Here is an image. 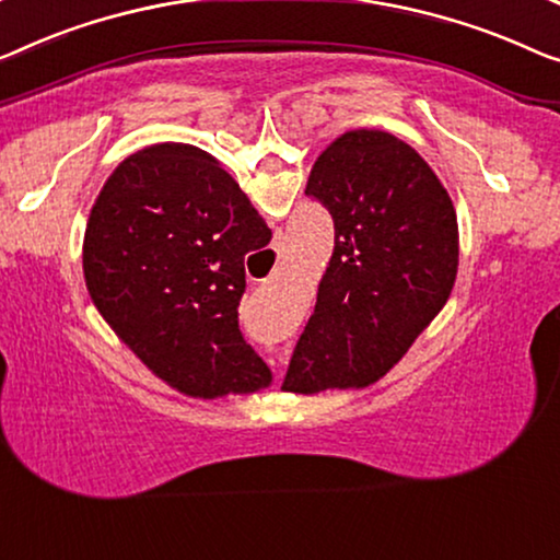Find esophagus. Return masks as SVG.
<instances>
[{"mask_svg": "<svg viewBox=\"0 0 560 560\" xmlns=\"http://www.w3.org/2000/svg\"><path fill=\"white\" fill-rule=\"evenodd\" d=\"M279 362H281V364H287V362H289V352H283V354H279Z\"/></svg>", "mask_w": 560, "mask_h": 560, "instance_id": "1", "label": "esophagus"}]
</instances>
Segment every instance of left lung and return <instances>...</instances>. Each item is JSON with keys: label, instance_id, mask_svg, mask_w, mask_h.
Returning <instances> with one entry per match:
<instances>
[{"label": "left lung", "instance_id": "8db88e82", "mask_svg": "<svg viewBox=\"0 0 560 560\" xmlns=\"http://www.w3.org/2000/svg\"><path fill=\"white\" fill-rule=\"evenodd\" d=\"M306 196L329 208L334 252L283 389H364L402 360L453 294L455 206L412 145L366 128L322 150Z\"/></svg>", "mask_w": 560, "mask_h": 560}]
</instances>
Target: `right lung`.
Masks as SVG:
<instances>
[{
	"label": "right lung",
	"instance_id": "add662e5",
	"mask_svg": "<svg viewBox=\"0 0 560 560\" xmlns=\"http://www.w3.org/2000/svg\"><path fill=\"white\" fill-rule=\"evenodd\" d=\"M271 229L231 173L188 143L148 145L110 173L82 241L88 294L158 380L196 399L254 395L273 374L238 329L244 256Z\"/></svg>",
	"mask_w": 560,
	"mask_h": 560
}]
</instances>
